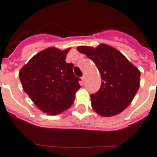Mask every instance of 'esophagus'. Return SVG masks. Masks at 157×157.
<instances>
[{"label": "esophagus", "mask_w": 157, "mask_h": 157, "mask_svg": "<svg viewBox=\"0 0 157 157\" xmlns=\"http://www.w3.org/2000/svg\"><path fill=\"white\" fill-rule=\"evenodd\" d=\"M81 78H82V81H85V79H86V76L85 75H83V76H82V77Z\"/></svg>", "instance_id": "esophagus-1"}]
</instances>
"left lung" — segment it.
I'll list each match as a JSON object with an SVG mask.
<instances>
[{
	"instance_id": "1",
	"label": "left lung",
	"mask_w": 157,
	"mask_h": 157,
	"mask_svg": "<svg viewBox=\"0 0 157 157\" xmlns=\"http://www.w3.org/2000/svg\"><path fill=\"white\" fill-rule=\"evenodd\" d=\"M77 50L93 60L102 79L97 93L90 95L94 110L102 117L121 113L130 105L140 87V72L116 48L105 44Z\"/></svg>"
}]
</instances>
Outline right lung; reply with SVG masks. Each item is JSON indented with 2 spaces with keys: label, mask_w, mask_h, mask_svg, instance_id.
Here are the masks:
<instances>
[{
  "label": "right lung",
  "mask_w": 157,
  "mask_h": 157,
  "mask_svg": "<svg viewBox=\"0 0 157 157\" xmlns=\"http://www.w3.org/2000/svg\"><path fill=\"white\" fill-rule=\"evenodd\" d=\"M70 49L46 48L35 55L19 72L25 92L47 114H59L69 109L80 88L79 78L74 75V64L65 61Z\"/></svg>",
  "instance_id": "1"
}]
</instances>
